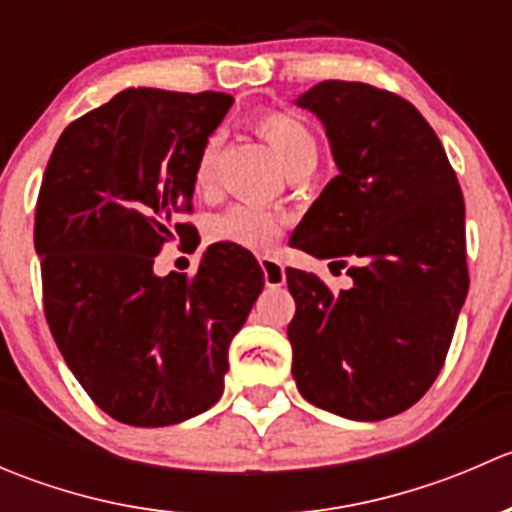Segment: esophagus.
I'll use <instances>...</instances> for the list:
<instances>
[{
    "label": "esophagus",
    "mask_w": 512,
    "mask_h": 512,
    "mask_svg": "<svg viewBox=\"0 0 512 512\" xmlns=\"http://www.w3.org/2000/svg\"><path fill=\"white\" fill-rule=\"evenodd\" d=\"M260 267L262 272H265L267 287H282L287 282L285 267H282V262H277L275 257H260Z\"/></svg>",
    "instance_id": "obj_1"
}]
</instances>
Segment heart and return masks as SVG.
Returning a JSON list of instances; mask_svg holds the SVG:
<instances>
[{
  "instance_id": "b5f03b06",
  "label": "heart",
  "mask_w": 512,
  "mask_h": 512,
  "mask_svg": "<svg viewBox=\"0 0 512 512\" xmlns=\"http://www.w3.org/2000/svg\"><path fill=\"white\" fill-rule=\"evenodd\" d=\"M255 131L275 148L277 156L287 165L289 173L314 165L317 141L312 131L292 113L280 108H265L252 118ZM220 138L210 136L200 146L193 165V185L200 193H208L218 178ZM285 230V218L257 205H230L223 213L213 215L208 223V237L213 242H230L242 250H267Z\"/></svg>"
}]
</instances>
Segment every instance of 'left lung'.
<instances>
[{
	"mask_svg": "<svg viewBox=\"0 0 512 512\" xmlns=\"http://www.w3.org/2000/svg\"><path fill=\"white\" fill-rule=\"evenodd\" d=\"M327 128L339 175L289 245L347 267L334 294L287 267L292 374L309 404L354 421L411 409L436 381L468 294L466 203L436 131L406 98L322 81L297 98Z\"/></svg>",
	"mask_w": 512,
	"mask_h": 512,
	"instance_id": "left-lung-1",
	"label": "left lung"
}]
</instances>
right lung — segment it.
Instances as JSON below:
<instances>
[{"instance_id": "1", "label": "right lung", "mask_w": 512, "mask_h": 512, "mask_svg": "<svg viewBox=\"0 0 512 512\" xmlns=\"http://www.w3.org/2000/svg\"><path fill=\"white\" fill-rule=\"evenodd\" d=\"M230 94L126 89L64 128L34 215L44 314L61 356L101 411L170 426L223 394L227 349L265 275L230 242L195 275L158 277L168 242L195 235L193 165Z\"/></svg>"}]
</instances>
